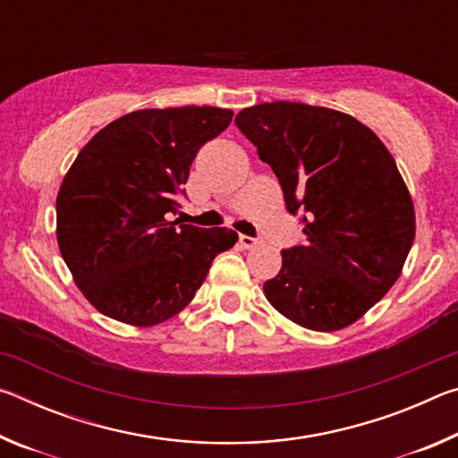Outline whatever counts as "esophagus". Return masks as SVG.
Returning a JSON list of instances; mask_svg holds the SVG:
<instances>
[{
	"label": "esophagus",
	"mask_w": 458,
	"mask_h": 458,
	"mask_svg": "<svg viewBox=\"0 0 458 458\" xmlns=\"http://www.w3.org/2000/svg\"><path fill=\"white\" fill-rule=\"evenodd\" d=\"M240 246L242 248H254L259 244V240L257 238H252V236H246V234H240Z\"/></svg>",
	"instance_id": "34e87169"
}]
</instances>
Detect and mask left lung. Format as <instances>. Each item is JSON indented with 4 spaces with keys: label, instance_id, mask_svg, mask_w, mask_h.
Here are the masks:
<instances>
[{
    "label": "left lung",
    "instance_id": "left-lung-1",
    "mask_svg": "<svg viewBox=\"0 0 458 458\" xmlns=\"http://www.w3.org/2000/svg\"><path fill=\"white\" fill-rule=\"evenodd\" d=\"M236 127L301 212L305 244L283 250L268 303L313 331L344 329L398 281L414 242V206L396 161L350 114L303 103L242 108Z\"/></svg>",
    "mask_w": 458,
    "mask_h": 458
}]
</instances>
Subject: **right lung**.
<instances>
[{"label": "right lung", "instance_id": "right-lung-1", "mask_svg": "<svg viewBox=\"0 0 458 458\" xmlns=\"http://www.w3.org/2000/svg\"><path fill=\"white\" fill-rule=\"evenodd\" d=\"M230 108H143L82 147L56 198V236L84 297L121 323L151 327L190 303L212 260L236 244L228 228L169 222L199 147Z\"/></svg>", "mask_w": 458, "mask_h": 458}]
</instances>
